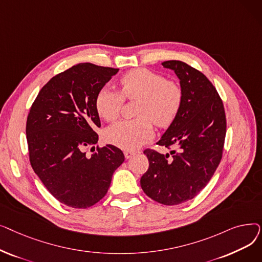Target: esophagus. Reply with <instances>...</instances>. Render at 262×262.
Instances as JSON below:
<instances>
[{
	"label": "esophagus",
	"instance_id": "obj_1",
	"mask_svg": "<svg viewBox=\"0 0 262 262\" xmlns=\"http://www.w3.org/2000/svg\"><path fill=\"white\" fill-rule=\"evenodd\" d=\"M137 153L136 152H134V150H125V152H124V156H125V158L126 159H129V158H132L133 156H135Z\"/></svg>",
	"mask_w": 262,
	"mask_h": 262
}]
</instances>
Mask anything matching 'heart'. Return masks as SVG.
I'll return each mask as SVG.
<instances>
[{"label":"heart","instance_id":"heart-1","mask_svg":"<svg viewBox=\"0 0 262 262\" xmlns=\"http://www.w3.org/2000/svg\"><path fill=\"white\" fill-rule=\"evenodd\" d=\"M121 93L110 88H102L95 99L98 114L104 120L115 121L121 112L124 98L139 99L136 119L122 120L106 132L107 140L124 149L140 147L154 135L157 126H168L180 112L183 90L176 81L167 80L163 75L136 69L124 75L121 80Z\"/></svg>","mask_w":262,"mask_h":262}]
</instances>
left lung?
Segmentation results:
<instances>
[{
	"mask_svg": "<svg viewBox=\"0 0 262 262\" xmlns=\"http://www.w3.org/2000/svg\"><path fill=\"white\" fill-rule=\"evenodd\" d=\"M161 64L180 79L183 102L157 144L177 150L171 156L144 150L149 166L140 185L148 198L172 206L192 200L211 180L222 158L226 118L221 98L202 72L180 60Z\"/></svg>",
	"mask_w": 262,
	"mask_h": 262,
	"instance_id": "8db88e82",
	"label": "left lung"
}]
</instances>
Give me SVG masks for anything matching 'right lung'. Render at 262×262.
<instances>
[{
  "label": "right lung",
  "instance_id": "right-lung-1",
  "mask_svg": "<svg viewBox=\"0 0 262 262\" xmlns=\"http://www.w3.org/2000/svg\"><path fill=\"white\" fill-rule=\"evenodd\" d=\"M119 69L78 63L52 77L38 93L26 121L32 168L50 193L72 208L102 200L113 174L124 161L122 150L98 143L101 127L95 107L99 91Z\"/></svg>",
  "mask_w": 262,
  "mask_h": 262
}]
</instances>
